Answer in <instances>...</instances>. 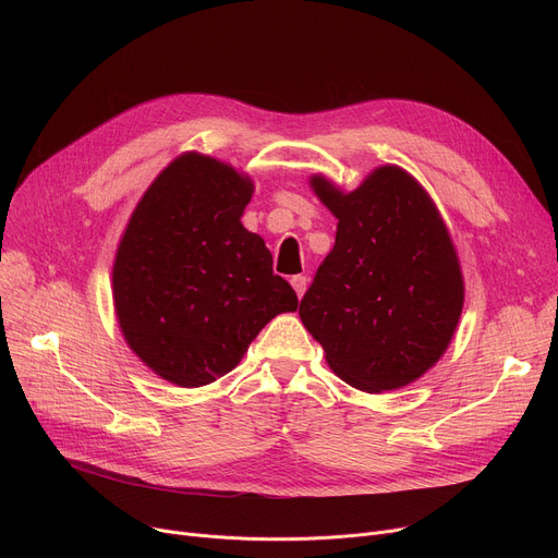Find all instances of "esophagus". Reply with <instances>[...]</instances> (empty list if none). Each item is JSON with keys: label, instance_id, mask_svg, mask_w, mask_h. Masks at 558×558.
Wrapping results in <instances>:
<instances>
[{"label": "esophagus", "instance_id": "obj_1", "mask_svg": "<svg viewBox=\"0 0 558 558\" xmlns=\"http://www.w3.org/2000/svg\"><path fill=\"white\" fill-rule=\"evenodd\" d=\"M307 282H310L307 276H294V278H291V287H294L299 299H303V294L307 291Z\"/></svg>", "mask_w": 558, "mask_h": 558}]
</instances>
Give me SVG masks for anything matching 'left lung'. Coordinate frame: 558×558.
I'll list each match as a JSON object with an SVG mask.
<instances>
[{"instance_id":"8db88e82","label":"left lung","mask_w":558,"mask_h":558,"mask_svg":"<svg viewBox=\"0 0 558 558\" xmlns=\"http://www.w3.org/2000/svg\"><path fill=\"white\" fill-rule=\"evenodd\" d=\"M337 240L299 314L343 383L385 393L416 383L448 350L463 310L450 230L427 190L398 165L375 167L353 192L314 173Z\"/></svg>"}]
</instances>
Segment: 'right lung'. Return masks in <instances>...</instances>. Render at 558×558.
Listing matches in <instances>:
<instances>
[{"instance_id":"1","label":"right lung","mask_w":558,"mask_h":558,"mask_svg":"<svg viewBox=\"0 0 558 558\" xmlns=\"http://www.w3.org/2000/svg\"><path fill=\"white\" fill-rule=\"evenodd\" d=\"M244 171L198 151L173 158L146 187L112 262L124 341L167 383L196 389L238 366L296 291L242 226L253 196Z\"/></svg>"}]
</instances>
